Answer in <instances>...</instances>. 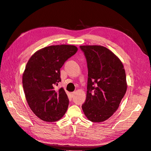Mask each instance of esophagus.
<instances>
[{
	"mask_svg": "<svg viewBox=\"0 0 151 151\" xmlns=\"http://www.w3.org/2000/svg\"><path fill=\"white\" fill-rule=\"evenodd\" d=\"M74 94H75V92H72V93H70V96H71V97H73V96H74Z\"/></svg>",
	"mask_w": 151,
	"mask_h": 151,
	"instance_id": "esophagus-1",
	"label": "esophagus"
}]
</instances>
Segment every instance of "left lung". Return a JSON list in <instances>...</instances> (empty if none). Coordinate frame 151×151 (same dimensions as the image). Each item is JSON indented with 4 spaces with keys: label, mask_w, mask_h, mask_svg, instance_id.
<instances>
[{
    "label": "left lung",
    "mask_w": 151,
    "mask_h": 151,
    "mask_svg": "<svg viewBox=\"0 0 151 151\" xmlns=\"http://www.w3.org/2000/svg\"><path fill=\"white\" fill-rule=\"evenodd\" d=\"M88 68L84 115L93 122L111 117L119 107L127 91L124 67L111 50L100 45L80 46Z\"/></svg>",
    "instance_id": "8db88e82"
}]
</instances>
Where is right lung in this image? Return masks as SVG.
Wrapping results in <instances>:
<instances>
[{"label":"right lung","mask_w":151,"mask_h":151,"mask_svg":"<svg viewBox=\"0 0 151 151\" xmlns=\"http://www.w3.org/2000/svg\"><path fill=\"white\" fill-rule=\"evenodd\" d=\"M74 45H52L36 52L27 63L22 74L26 101L36 116L47 122H56L64 115L68 99L63 88L54 86L61 81L60 68L77 52Z\"/></svg>","instance_id":"right-lung-1"}]
</instances>
